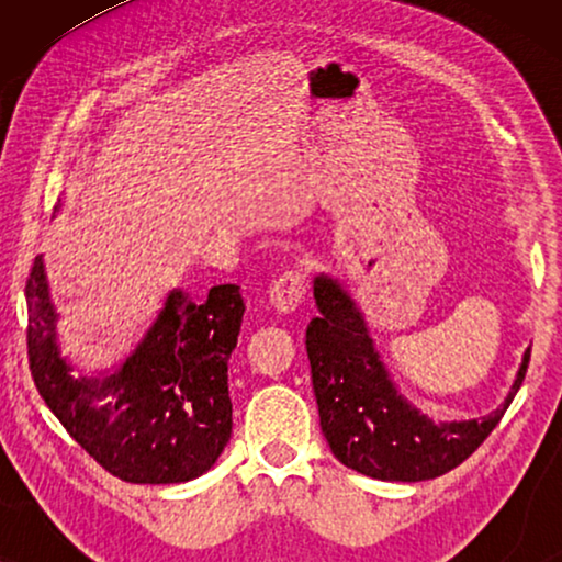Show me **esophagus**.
<instances>
[{"label": "esophagus", "mask_w": 562, "mask_h": 562, "mask_svg": "<svg viewBox=\"0 0 562 562\" xmlns=\"http://www.w3.org/2000/svg\"><path fill=\"white\" fill-rule=\"evenodd\" d=\"M302 294H304V273L299 271V268H289L286 273L279 276V281L273 283L271 291H268V304H271L279 314H291L296 310Z\"/></svg>", "instance_id": "esophagus-1"}]
</instances>
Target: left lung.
<instances>
[{"mask_svg":"<svg viewBox=\"0 0 562 562\" xmlns=\"http://www.w3.org/2000/svg\"><path fill=\"white\" fill-rule=\"evenodd\" d=\"M319 317L306 327V356L319 425L342 465L379 481H429L452 471L491 435L525 381L529 348L509 394L481 419L432 422L396 389L368 322L333 276H314Z\"/></svg>","mask_w":562,"mask_h":562,"instance_id":"left-lung-1","label":"left lung"}]
</instances>
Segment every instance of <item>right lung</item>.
Returning a JSON list of instances; mask_svg holds the SVG:
<instances>
[{"instance_id":"right-lung-1","label":"right lung","mask_w":562,"mask_h":562,"mask_svg":"<svg viewBox=\"0 0 562 562\" xmlns=\"http://www.w3.org/2000/svg\"><path fill=\"white\" fill-rule=\"evenodd\" d=\"M58 212V206H56ZM27 358L43 402L104 471L127 483H187L210 471L233 435L227 360L243 322L240 286L194 302L168 291L158 317L112 371L87 375L60 356L43 256L27 286Z\"/></svg>"}]
</instances>
